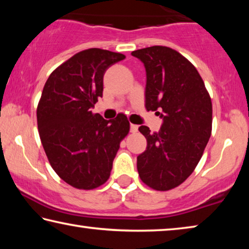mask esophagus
Returning a JSON list of instances; mask_svg holds the SVG:
<instances>
[{"instance_id": "obj_1", "label": "esophagus", "mask_w": 249, "mask_h": 249, "mask_svg": "<svg viewBox=\"0 0 249 249\" xmlns=\"http://www.w3.org/2000/svg\"><path fill=\"white\" fill-rule=\"evenodd\" d=\"M138 130V126L135 124H130V132L132 133H136Z\"/></svg>"}]
</instances>
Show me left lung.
Instances as JSON below:
<instances>
[{"instance_id": "left-lung-1", "label": "left lung", "mask_w": 249, "mask_h": 249, "mask_svg": "<svg viewBox=\"0 0 249 249\" xmlns=\"http://www.w3.org/2000/svg\"><path fill=\"white\" fill-rule=\"evenodd\" d=\"M132 56L146 70L145 107L162 119L160 130H138L147 140L137 156L142 181L158 191L178 187L199 163L212 130V102L196 67L169 47L153 46Z\"/></svg>"}]
</instances>
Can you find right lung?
Listing matches in <instances>:
<instances>
[{
	"label": "right lung",
	"instance_id": "obj_1",
	"mask_svg": "<svg viewBox=\"0 0 249 249\" xmlns=\"http://www.w3.org/2000/svg\"><path fill=\"white\" fill-rule=\"evenodd\" d=\"M123 59L108 50H83L45 83L37 107L41 144L56 174L77 189L90 190L108 179L120 142L128 134L124 114L107 121L92 113L102 98L105 71Z\"/></svg>",
	"mask_w": 249,
	"mask_h": 249
}]
</instances>
